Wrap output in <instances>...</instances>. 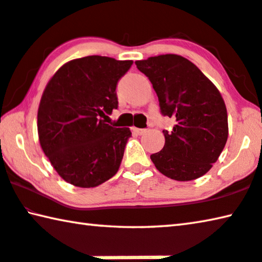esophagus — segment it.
Wrapping results in <instances>:
<instances>
[{
  "instance_id": "1",
  "label": "esophagus",
  "mask_w": 262,
  "mask_h": 262,
  "mask_svg": "<svg viewBox=\"0 0 262 262\" xmlns=\"http://www.w3.org/2000/svg\"><path fill=\"white\" fill-rule=\"evenodd\" d=\"M132 131H134L135 134H137V135L142 136V135H144V134H145V132H146V128H138V127H134V128H132Z\"/></svg>"
}]
</instances>
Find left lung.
<instances>
[{
  "label": "left lung",
  "mask_w": 262,
  "mask_h": 262,
  "mask_svg": "<svg viewBox=\"0 0 262 262\" xmlns=\"http://www.w3.org/2000/svg\"><path fill=\"white\" fill-rule=\"evenodd\" d=\"M136 66L158 96L160 114L176 119L164 130L162 151L151 155L159 172L188 182L211 170L228 137L226 105L220 92L194 64L178 55H160Z\"/></svg>",
  "instance_id": "left-lung-1"
}]
</instances>
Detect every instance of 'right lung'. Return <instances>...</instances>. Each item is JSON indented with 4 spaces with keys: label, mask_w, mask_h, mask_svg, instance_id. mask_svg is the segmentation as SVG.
<instances>
[{
    "label": "right lung",
    "mask_w": 262,
    "mask_h": 262,
    "mask_svg": "<svg viewBox=\"0 0 262 262\" xmlns=\"http://www.w3.org/2000/svg\"><path fill=\"white\" fill-rule=\"evenodd\" d=\"M132 63L86 56L64 64L48 83L38 107V138L66 182L95 187L117 173L131 131L100 118L118 107L116 88Z\"/></svg>",
    "instance_id": "right-lung-1"
}]
</instances>
